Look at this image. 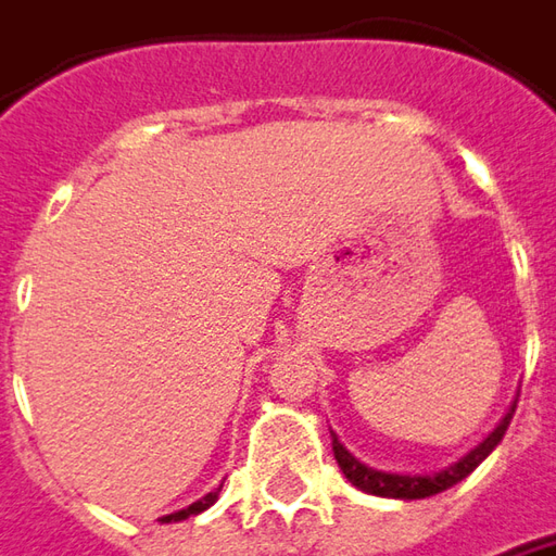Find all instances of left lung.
<instances>
[{
    "instance_id": "left-lung-1",
    "label": "left lung",
    "mask_w": 556,
    "mask_h": 556,
    "mask_svg": "<svg viewBox=\"0 0 556 556\" xmlns=\"http://www.w3.org/2000/svg\"><path fill=\"white\" fill-rule=\"evenodd\" d=\"M514 409H517V401H514L511 409L502 416V422H498L475 450H468L459 462L446 465V468L434 471V475H404V471H379V468H370V465H364L357 456H352V453L339 443L337 434L330 431V438H333V456H337V465L342 468L345 480H349L352 486H357L361 493L379 495V498H404V502H409V498H428V495H438L443 493V490H450V486H456L459 480L468 478L480 462L493 453L495 446L502 443V438H505L508 426H511Z\"/></svg>"
}]
</instances>
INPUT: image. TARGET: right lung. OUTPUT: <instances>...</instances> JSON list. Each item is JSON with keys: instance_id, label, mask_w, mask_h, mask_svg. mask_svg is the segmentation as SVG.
<instances>
[{"instance_id": "add662e5", "label": "right lung", "mask_w": 556, "mask_h": 556, "mask_svg": "<svg viewBox=\"0 0 556 556\" xmlns=\"http://www.w3.org/2000/svg\"><path fill=\"white\" fill-rule=\"evenodd\" d=\"M219 490H223V483H219L217 490H211V493H207V495H201L199 502H192V505H186V508H182V511L165 514V517H159V520H162V523H170V520H186V517H192V514L207 511V508H211V505H214V502H217Z\"/></svg>"}]
</instances>
